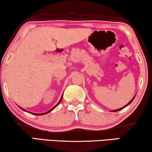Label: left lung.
<instances>
[{
    "label": "left lung",
    "instance_id": "1",
    "mask_svg": "<svg viewBox=\"0 0 152 152\" xmlns=\"http://www.w3.org/2000/svg\"><path fill=\"white\" fill-rule=\"evenodd\" d=\"M134 97H135V96H134ZM134 97L133 99H132L131 101H130V102H129L128 103H127V104L126 105H125V106L124 107H121V108H120V109H118V110H113V112H117V111H118V110H122V109H124V107H126V106H127V105H128L129 104V103H132V101L134 100Z\"/></svg>",
    "mask_w": 152,
    "mask_h": 152
}]
</instances>
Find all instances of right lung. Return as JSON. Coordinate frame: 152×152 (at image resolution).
Returning <instances> with one entry per match:
<instances>
[{"label": "right lung", "instance_id": "add662e5", "mask_svg": "<svg viewBox=\"0 0 152 152\" xmlns=\"http://www.w3.org/2000/svg\"><path fill=\"white\" fill-rule=\"evenodd\" d=\"M62 96H61V99H60V102H58V104H57V105H56V106H54L53 107V108H51V109H50L49 111H48V112H47V113H43V114H34H34H33V113H31V114H35V115H43V114H46L49 113V112H50V111H52V110H53V109L55 108V107H56L57 106H58V105L59 104H60V103L61 102V99H62ZM20 108H21V107H20ZM21 109H23V108H21ZM23 110H24V109H23ZM25 111H26V110H25Z\"/></svg>", "mask_w": 152, "mask_h": 152}]
</instances>
